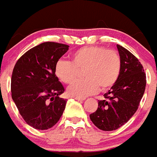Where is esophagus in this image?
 I'll list each match as a JSON object with an SVG mask.
<instances>
[{
  "label": "esophagus",
  "mask_w": 157,
  "mask_h": 157,
  "mask_svg": "<svg viewBox=\"0 0 157 157\" xmlns=\"http://www.w3.org/2000/svg\"><path fill=\"white\" fill-rule=\"evenodd\" d=\"M76 101H85V98H75Z\"/></svg>",
  "instance_id": "34e87169"
}]
</instances>
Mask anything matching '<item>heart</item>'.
I'll return each mask as SVG.
<instances>
[{"mask_svg": "<svg viewBox=\"0 0 157 157\" xmlns=\"http://www.w3.org/2000/svg\"><path fill=\"white\" fill-rule=\"evenodd\" d=\"M85 69L82 81L73 83L67 94L85 98L101 90L111 88L118 81L121 72V59L116 51L104 47H83L71 56V62L59 59L55 65V74L64 84L70 85L77 78L79 70Z\"/></svg>", "mask_w": 157, "mask_h": 157, "instance_id": "heart-1", "label": "heart"}]
</instances>
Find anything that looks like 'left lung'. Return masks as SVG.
<instances>
[{"instance_id":"obj_1","label":"left lung","mask_w":157,"mask_h":157,"mask_svg":"<svg viewBox=\"0 0 157 157\" xmlns=\"http://www.w3.org/2000/svg\"><path fill=\"white\" fill-rule=\"evenodd\" d=\"M117 48L121 59L119 77L90 115L102 131H114L127 123L138 109L146 87V74L138 59L122 46Z\"/></svg>"}]
</instances>
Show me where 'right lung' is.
I'll list each match as a JSON object with an SVG mask.
<instances>
[{"instance_id": "add662e5", "label": "right lung", "mask_w": 157, "mask_h": 157, "mask_svg": "<svg viewBox=\"0 0 157 157\" xmlns=\"http://www.w3.org/2000/svg\"><path fill=\"white\" fill-rule=\"evenodd\" d=\"M69 46L46 42L26 52L17 61L11 78L12 98L25 123L48 130L58 123L67 100L60 98L63 85L55 65Z\"/></svg>"}]
</instances>
